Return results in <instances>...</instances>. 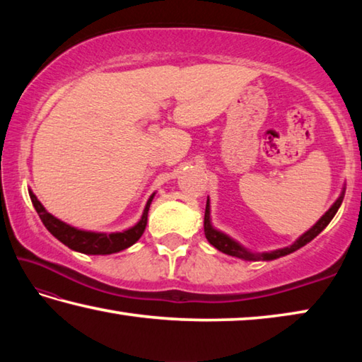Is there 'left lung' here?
<instances>
[{"instance_id":"obj_1","label":"left lung","mask_w":362,"mask_h":362,"mask_svg":"<svg viewBox=\"0 0 362 362\" xmlns=\"http://www.w3.org/2000/svg\"><path fill=\"white\" fill-rule=\"evenodd\" d=\"M343 196H345V187H343L341 193L339 198H337L335 203L330 206V209L324 214V216L317 220V222L311 226L308 231H305L302 236L298 238L296 243H292L291 246L283 247V249H276V250H269V252H252V250L246 249L244 246H241L240 243L233 240L228 235H225L217 228H214V225L211 222V204H209V199H207L206 203V212H204V235H206V240L209 241L214 247L218 249L220 252H223L226 255H231V257H238V259H243V260H274V259H279V257H284V255H289L292 252H296L297 249L303 247L305 244H308L311 240H315V238L320 235V233L326 228L329 225L330 220L334 218V216L339 211V207L341 206V201H343Z\"/></svg>"}]
</instances>
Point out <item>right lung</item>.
I'll list each match as a JSON object with an SVG mask.
<instances>
[{"label": "right lung", "instance_id": "right-lung-1", "mask_svg": "<svg viewBox=\"0 0 362 362\" xmlns=\"http://www.w3.org/2000/svg\"><path fill=\"white\" fill-rule=\"evenodd\" d=\"M30 199L35 206L36 212L41 218V222L45 223L46 228L49 230L52 236H56L60 243H64L65 246H69L71 250H76V252L88 254V255H108L119 252V250H124L131 247L134 243L139 241V238L144 235L146 220H148V211L153 198H155V193H153L148 201H146L145 209L142 217H140L139 222L131 226V228L122 230V231H115V233H97V231H88V230H79L76 226H71L69 223L62 222L57 217H54L52 214H49L45 206H42L38 198H36L32 189H28Z\"/></svg>", "mask_w": 362, "mask_h": 362}]
</instances>
